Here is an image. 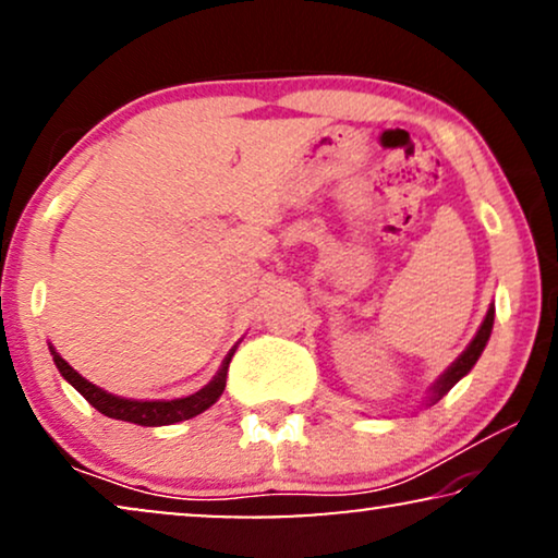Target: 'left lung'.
Masks as SVG:
<instances>
[{
    "label": "left lung",
    "mask_w": 558,
    "mask_h": 558,
    "mask_svg": "<svg viewBox=\"0 0 558 558\" xmlns=\"http://www.w3.org/2000/svg\"><path fill=\"white\" fill-rule=\"evenodd\" d=\"M493 317H495V307H490L487 310V315H485V323L480 325V330H477V335H475V340L470 342V348L464 350V353L457 357V361L449 365L447 368V373L445 376H441L439 380H437V386L432 388V396H429V401L432 403H437L441 396H445L449 388H452L457 380H460L462 376H468V373L472 371V365L477 363V357L483 355V350H485V345H487V340H490V332H493Z\"/></svg>",
    "instance_id": "8db88e82"
}]
</instances>
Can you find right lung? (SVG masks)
Listing matches in <instances>:
<instances>
[{
  "label": "right lung",
  "instance_id": "1",
  "mask_svg": "<svg viewBox=\"0 0 558 558\" xmlns=\"http://www.w3.org/2000/svg\"><path fill=\"white\" fill-rule=\"evenodd\" d=\"M233 355V353H231ZM231 355L226 357L223 368L218 371V376L210 380L208 386L201 388V391L187 396V399H174V401H132V399H119V396H111L101 391V388L88 384L86 378L78 376L71 365H68L63 357H60L56 350H52V361H56L58 371L63 373V378L71 384L75 391H78L83 399H86L96 411H101L104 416L121 418V422H132L140 426H165L174 422H185V418H193L203 414L205 409H210L213 403L220 399L226 388L228 378V363H231Z\"/></svg>",
  "mask_w": 558,
  "mask_h": 558
}]
</instances>
